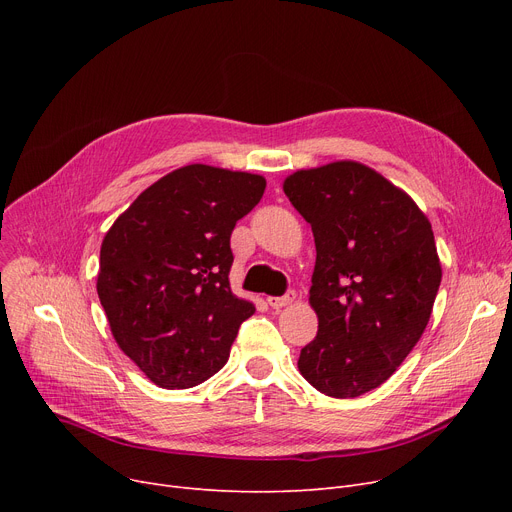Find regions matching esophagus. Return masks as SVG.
<instances>
[{
    "label": "esophagus",
    "mask_w": 512,
    "mask_h": 512,
    "mask_svg": "<svg viewBox=\"0 0 512 512\" xmlns=\"http://www.w3.org/2000/svg\"><path fill=\"white\" fill-rule=\"evenodd\" d=\"M294 297H297V294H294V290H290L284 294V297H270L267 299V305H270L272 309H282V307L290 305L294 301Z\"/></svg>",
    "instance_id": "esophagus-1"
}]
</instances>
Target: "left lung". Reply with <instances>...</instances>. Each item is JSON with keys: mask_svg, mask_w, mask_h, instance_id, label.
Instances as JSON below:
<instances>
[{"mask_svg": "<svg viewBox=\"0 0 512 512\" xmlns=\"http://www.w3.org/2000/svg\"><path fill=\"white\" fill-rule=\"evenodd\" d=\"M284 193L317 251L309 303L319 326L299 371L321 394L361 396L400 367L432 315L442 280L432 224L359 161L294 172Z\"/></svg>", "mask_w": 512, "mask_h": 512, "instance_id": "8db88e82", "label": "left lung"}]
</instances>
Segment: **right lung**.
<instances>
[{
  "instance_id": "right-lung-1",
  "label": "right lung",
  "mask_w": 512,
  "mask_h": 512,
  "mask_svg": "<svg viewBox=\"0 0 512 512\" xmlns=\"http://www.w3.org/2000/svg\"><path fill=\"white\" fill-rule=\"evenodd\" d=\"M265 178L205 164L153 182L101 242L97 294L110 330L159 388L218 373L253 303L230 290V234Z\"/></svg>"
}]
</instances>
